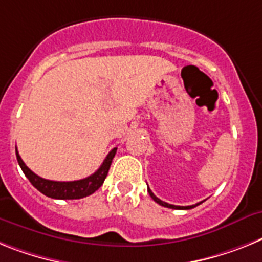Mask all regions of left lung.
Instances as JSON below:
<instances>
[{"instance_id":"1","label":"left lung","mask_w":262,"mask_h":262,"mask_svg":"<svg viewBox=\"0 0 262 262\" xmlns=\"http://www.w3.org/2000/svg\"><path fill=\"white\" fill-rule=\"evenodd\" d=\"M147 192H149V195L151 196V199H153L156 203L161 204V206H163V207H167V208H172V210H190V208H194V207L199 206V204L202 203V202H200V203L194 204V206H185V207H183V206H174V204H169V203H166V202H162L161 199H158V198H157L156 195L151 192V190H150V188H147Z\"/></svg>"}]
</instances>
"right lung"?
Listing matches in <instances>:
<instances>
[{
    "label": "right lung",
    "instance_id": "obj_1",
    "mask_svg": "<svg viewBox=\"0 0 262 262\" xmlns=\"http://www.w3.org/2000/svg\"><path fill=\"white\" fill-rule=\"evenodd\" d=\"M117 147L112 149L104 159V162L99 167L97 171L93 172L92 175L87 177V178L80 179V181H72V182H56V181H49V179L40 178L39 175H36L35 172L31 171L22 158L18 154V150L15 147V154H17V161L21 166L22 171L26 175L27 179L30 181L31 185L40 191L43 195L52 198V199H81L84 196L93 194L97 188L101 187V185L105 181L106 175H108L109 167L112 163V159L116 154Z\"/></svg>",
    "mask_w": 262,
    "mask_h": 262
}]
</instances>
